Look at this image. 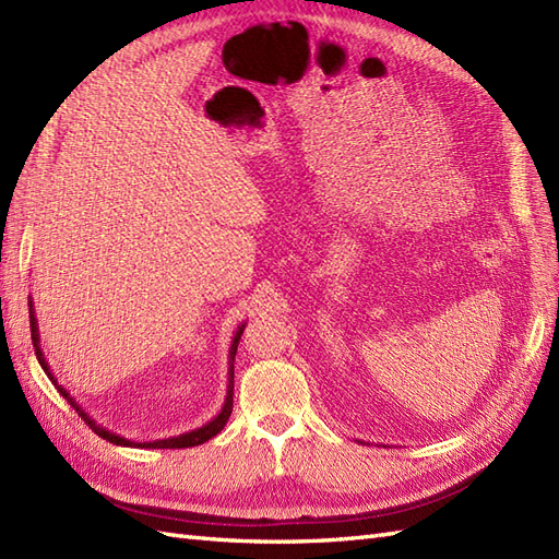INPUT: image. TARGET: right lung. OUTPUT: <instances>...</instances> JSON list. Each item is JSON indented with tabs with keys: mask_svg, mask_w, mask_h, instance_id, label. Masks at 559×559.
<instances>
[{
	"mask_svg": "<svg viewBox=\"0 0 559 559\" xmlns=\"http://www.w3.org/2000/svg\"><path fill=\"white\" fill-rule=\"evenodd\" d=\"M27 305H31V333H33V347H35L39 366L45 368V373H47L49 380L56 384V390L61 392V396L68 399V404L80 413V416L84 418V423H87L98 437H104V439L110 441V443H118V447H134V449H189V447H198V443H205V441L212 439V437H217V435L222 432V429H224L228 416H231V411H234V359H236L238 340H240L242 328H246V325H238V331H236V335H234V340H231V349H228V384H226V399H224V406H222V411L217 413V416H214L210 423H205L203 427L191 429V432H183V435H179V437H167V439H155V441H132V439H124V437H120V435H116V432H110V429H106L104 425H98L94 418H90V413H84L82 406L75 402V399L70 396V394L61 388L59 382H56L53 373L49 370V364H47V359H45V354H41L39 328H37V319H35L33 297H31V302H27Z\"/></svg>",
	"mask_w": 559,
	"mask_h": 559,
	"instance_id": "obj_1",
	"label": "right lung"
}]
</instances>
